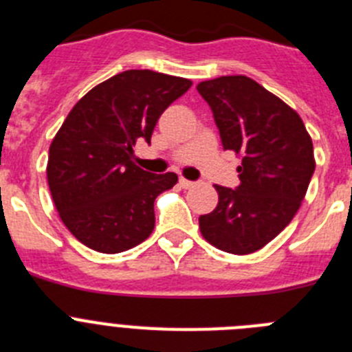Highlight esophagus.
Listing matches in <instances>:
<instances>
[{"label": "esophagus", "instance_id": "1", "mask_svg": "<svg viewBox=\"0 0 352 352\" xmlns=\"http://www.w3.org/2000/svg\"><path fill=\"white\" fill-rule=\"evenodd\" d=\"M179 185H182V188H192V186H194L195 183H194V182H190V179L179 178Z\"/></svg>", "mask_w": 352, "mask_h": 352}]
</instances>
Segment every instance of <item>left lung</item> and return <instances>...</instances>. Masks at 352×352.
Here are the masks:
<instances>
[{
	"label": "left lung",
	"instance_id": "8db88e82",
	"mask_svg": "<svg viewBox=\"0 0 352 352\" xmlns=\"http://www.w3.org/2000/svg\"><path fill=\"white\" fill-rule=\"evenodd\" d=\"M223 149L241 155L236 188L214 185L219 204L199 217L204 239L245 256L280 234L300 210L316 160L303 121L287 104L245 76L197 84Z\"/></svg>",
	"mask_w": 352,
	"mask_h": 352
}]
</instances>
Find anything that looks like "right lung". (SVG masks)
I'll list each match as a JSON object with an SVG mask.
<instances>
[{
	"mask_svg": "<svg viewBox=\"0 0 352 352\" xmlns=\"http://www.w3.org/2000/svg\"><path fill=\"white\" fill-rule=\"evenodd\" d=\"M192 82L151 70H126L74 105L49 148L47 182L56 210L80 243L118 254L155 227V199L176 185L174 173L133 164V146L151 142L160 114Z\"/></svg>",
	"mask_w": 352,
	"mask_h": 352,
	"instance_id": "1",
	"label": "right lung"
}]
</instances>
